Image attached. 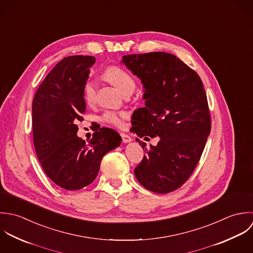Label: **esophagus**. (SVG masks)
<instances>
[{
    "label": "esophagus",
    "instance_id": "34e87169",
    "mask_svg": "<svg viewBox=\"0 0 253 253\" xmlns=\"http://www.w3.org/2000/svg\"><path fill=\"white\" fill-rule=\"evenodd\" d=\"M121 138H122L123 143H129V142L132 141V138L130 136H128L127 134H124V133H121Z\"/></svg>",
    "mask_w": 253,
    "mask_h": 253
}]
</instances>
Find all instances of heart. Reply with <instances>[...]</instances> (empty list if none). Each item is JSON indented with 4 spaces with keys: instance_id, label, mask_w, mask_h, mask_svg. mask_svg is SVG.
<instances>
[{
    "instance_id": "1",
    "label": "heart",
    "mask_w": 253,
    "mask_h": 253,
    "mask_svg": "<svg viewBox=\"0 0 253 253\" xmlns=\"http://www.w3.org/2000/svg\"><path fill=\"white\" fill-rule=\"evenodd\" d=\"M104 78L117 87L123 94L128 91H134L136 84L133 77L123 68L119 66H110L104 73ZM97 96V84L93 80H87L83 87V98L88 104H93L96 101ZM127 114L123 111L106 110L101 116V120L109 125L119 127L123 124Z\"/></svg>"
}]
</instances>
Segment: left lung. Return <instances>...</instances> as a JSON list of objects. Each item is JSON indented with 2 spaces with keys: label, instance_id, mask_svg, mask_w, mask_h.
<instances>
[{
  "label": "left lung",
  "instance_id": "obj_1",
  "mask_svg": "<svg viewBox=\"0 0 253 253\" xmlns=\"http://www.w3.org/2000/svg\"><path fill=\"white\" fill-rule=\"evenodd\" d=\"M121 62L144 85L145 107L135 110L131 131L159 137L135 168L139 183L156 194L171 193L192 175L211 130L207 98L199 74L164 51L123 55Z\"/></svg>",
  "mask_w": 253,
  "mask_h": 253
}]
</instances>
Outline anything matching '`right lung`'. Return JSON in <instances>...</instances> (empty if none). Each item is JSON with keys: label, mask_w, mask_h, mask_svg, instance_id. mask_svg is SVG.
I'll use <instances>...</instances> for the list:
<instances>
[{"label": "right lung", "mask_w": 253, "mask_h": 253, "mask_svg": "<svg viewBox=\"0 0 253 253\" xmlns=\"http://www.w3.org/2000/svg\"><path fill=\"white\" fill-rule=\"evenodd\" d=\"M96 58L71 55L61 59L39 86L32 103L33 142L51 181L67 191L90 185L102 157L121 144L120 135L102 127L87 144L77 136V121L86 111L83 87Z\"/></svg>", "instance_id": "add662e5"}]
</instances>
